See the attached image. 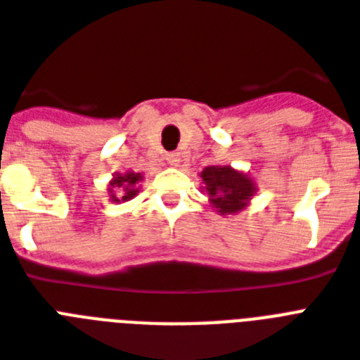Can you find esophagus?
<instances>
[{"label": "esophagus", "mask_w": 360, "mask_h": 360, "mask_svg": "<svg viewBox=\"0 0 360 360\" xmlns=\"http://www.w3.org/2000/svg\"><path fill=\"white\" fill-rule=\"evenodd\" d=\"M179 160H181L179 153H168V155H166V162H168L169 166H177Z\"/></svg>", "instance_id": "1"}]
</instances>
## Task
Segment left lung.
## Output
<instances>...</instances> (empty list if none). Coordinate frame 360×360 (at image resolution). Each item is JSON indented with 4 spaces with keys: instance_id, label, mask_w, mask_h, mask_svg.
<instances>
[{
    "instance_id": "left-lung-1",
    "label": "left lung",
    "mask_w": 360,
    "mask_h": 360,
    "mask_svg": "<svg viewBox=\"0 0 360 360\" xmlns=\"http://www.w3.org/2000/svg\"><path fill=\"white\" fill-rule=\"evenodd\" d=\"M202 179L209 200L222 214L240 211L256 191L248 175L239 174L230 166H207L202 172Z\"/></svg>"
}]
</instances>
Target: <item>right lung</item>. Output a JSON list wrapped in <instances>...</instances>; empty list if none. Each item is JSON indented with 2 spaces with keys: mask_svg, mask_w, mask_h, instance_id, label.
Returning <instances> with one entry per match:
<instances>
[{
  "mask_svg": "<svg viewBox=\"0 0 360 360\" xmlns=\"http://www.w3.org/2000/svg\"><path fill=\"white\" fill-rule=\"evenodd\" d=\"M138 181H141L140 174L129 172V174H117L110 183V194L114 202H127L138 194Z\"/></svg>",
  "mask_w": 360,
  "mask_h": 360,
  "instance_id": "add662e5",
  "label": "right lung"
}]
</instances>
